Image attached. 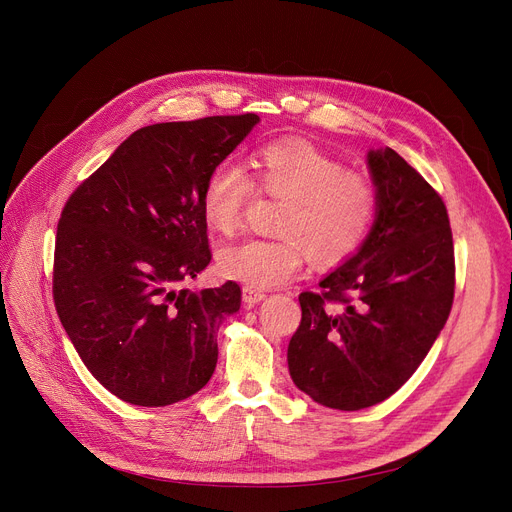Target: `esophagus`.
Listing matches in <instances>:
<instances>
[{"label":"esophagus","instance_id":"esophagus-1","mask_svg":"<svg viewBox=\"0 0 512 512\" xmlns=\"http://www.w3.org/2000/svg\"><path fill=\"white\" fill-rule=\"evenodd\" d=\"M263 299H265V294H263L261 290L251 288V286H245V288H242V301H245V305H247V307H253V305L261 303Z\"/></svg>","mask_w":512,"mask_h":512}]
</instances>
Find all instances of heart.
<instances>
[{
	"label": "heart",
	"instance_id": "1",
	"mask_svg": "<svg viewBox=\"0 0 512 512\" xmlns=\"http://www.w3.org/2000/svg\"><path fill=\"white\" fill-rule=\"evenodd\" d=\"M253 176L236 161L215 166L201 191V215L215 234H232L261 195L284 201L280 238H249L218 253L224 278L251 288H278L301 272L307 255L319 265H338L363 245L378 218L373 180L344 170L340 159L309 141L286 139L263 145L253 157Z\"/></svg>",
	"mask_w": 512,
	"mask_h": 512
}]
</instances>
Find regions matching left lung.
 <instances>
[{
	"instance_id": "8db88e82",
	"label": "left lung",
	"mask_w": 512,
	"mask_h": 512,
	"mask_svg": "<svg viewBox=\"0 0 512 512\" xmlns=\"http://www.w3.org/2000/svg\"><path fill=\"white\" fill-rule=\"evenodd\" d=\"M378 218L365 245L301 292L288 344L299 390L330 409L378 405L405 384L440 336L454 299V247L442 197L394 149L367 153ZM338 304L336 310L329 305Z\"/></svg>"
}]
</instances>
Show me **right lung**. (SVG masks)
<instances>
[{"label": "right lung", "mask_w": 512, "mask_h": 512, "mask_svg": "<svg viewBox=\"0 0 512 512\" xmlns=\"http://www.w3.org/2000/svg\"><path fill=\"white\" fill-rule=\"evenodd\" d=\"M257 122L242 114L139 128L64 205L56 311L93 378L130 405H174L215 371L218 330L240 309V286H176L211 261L205 178Z\"/></svg>", "instance_id": "obj_1"}]
</instances>
